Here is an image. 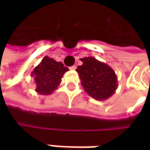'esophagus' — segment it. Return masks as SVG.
Listing matches in <instances>:
<instances>
[{"label": "esophagus", "mask_w": 150, "mask_h": 150, "mask_svg": "<svg viewBox=\"0 0 150 150\" xmlns=\"http://www.w3.org/2000/svg\"><path fill=\"white\" fill-rule=\"evenodd\" d=\"M70 69H71V70H75V69H76V66H75V65H74V66L70 67Z\"/></svg>", "instance_id": "esophagus-1"}]
</instances>
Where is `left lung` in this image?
<instances>
[{"label": "left lung", "mask_w": 150, "mask_h": 150, "mask_svg": "<svg viewBox=\"0 0 150 150\" xmlns=\"http://www.w3.org/2000/svg\"><path fill=\"white\" fill-rule=\"evenodd\" d=\"M78 72L81 86L88 96L98 101H104L114 95L117 88V76L108 64L95 57L81 58Z\"/></svg>", "instance_id": "1"}]
</instances>
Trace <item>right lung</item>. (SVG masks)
Returning <instances> with one entry per match:
<instances>
[{"instance_id":"1","label":"right lung","mask_w":150,"mask_h":150,"mask_svg":"<svg viewBox=\"0 0 150 150\" xmlns=\"http://www.w3.org/2000/svg\"><path fill=\"white\" fill-rule=\"evenodd\" d=\"M69 69L61 62L45 56L31 73L35 82V91L44 96L52 94L58 88L62 76Z\"/></svg>"}]
</instances>
